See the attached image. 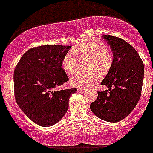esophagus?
I'll list each match as a JSON object with an SVG mask.
<instances>
[{
  "instance_id": "1",
  "label": "esophagus",
  "mask_w": 153,
  "mask_h": 153,
  "mask_svg": "<svg viewBox=\"0 0 153 153\" xmlns=\"http://www.w3.org/2000/svg\"><path fill=\"white\" fill-rule=\"evenodd\" d=\"M78 91H79V92H81V93H84V92H85V90H84V89L79 88V89H78Z\"/></svg>"
}]
</instances>
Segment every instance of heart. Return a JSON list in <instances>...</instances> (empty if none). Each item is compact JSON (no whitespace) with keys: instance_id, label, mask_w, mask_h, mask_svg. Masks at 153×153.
Instances as JSON below:
<instances>
[{"instance_id":"heart-1","label":"heart","mask_w":153,"mask_h":153,"mask_svg":"<svg viewBox=\"0 0 153 153\" xmlns=\"http://www.w3.org/2000/svg\"><path fill=\"white\" fill-rule=\"evenodd\" d=\"M77 56L76 57L75 55ZM79 60H90L89 70H94L89 74H79L70 79L73 86L88 88L100 79L101 73L106 72L111 65V55L106 45L95 40H90L83 44L75 47L72 52L67 53L62 61V67L66 74L74 75L79 71Z\"/></svg>"}]
</instances>
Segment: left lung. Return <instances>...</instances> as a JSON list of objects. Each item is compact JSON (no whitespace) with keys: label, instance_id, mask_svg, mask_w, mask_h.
<instances>
[{"label":"left lung","instance_id":"obj_1","mask_svg":"<svg viewBox=\"0 0 153 153\" xmlns=\"http://www.w3.org/2000/svg\"><path fill=\"white\" fill-rule=\"evenodd\" d=\"M102 38L109 44L113 60L101 84L109 90L98 92L90 109L98 118L110 123L120 122L132 111L141 96L144 65L137 51L127 42L111 35Z\"/></svg>","mask_w":153,"mask_h":153}]
</instances>
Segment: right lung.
Here are the masks:
<instances>
[{
	"mask_svg": "<svg viewBox=\"0 0 153 153\" xmlns=\"http://www.w3.org/2000/svg\"><path fill=\"white\" fill-rule=\"evenodd\" d=\"M70 46L44 45L28 50L13 74L14 95L19 107L40 126L57 123L66 114L69 99L76 89L55 90L69 80L62 61Z\"/></svg>",
	"mask_w": 153,
	"mask_h": 153,
	"instance_id": "right-lung-1",
	"label": "right lung"
}]
</instances>
